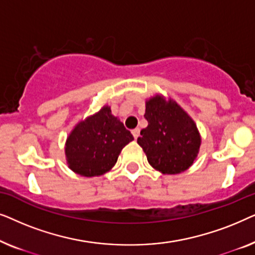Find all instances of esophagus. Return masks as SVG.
Returning <instances> with one entry per match:
<instances>
[{"label":"esophagus","mask_w":255,"mask_h":255,"mask_svg":"<svg viewBox=\"0 0 255 255\" xmlns=\"http://www.w3.org/2000/svg\"><path fill=\"white\" fill-rule=\"evenodd\" d=\"M139 133H140V130H139V128H134V130H132V135H133L134 139H137L139 137Z\"/></svg>","instance_id":"34e87169"}]
</instances>
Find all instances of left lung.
Wrapping results in <instances>:
<instances>
[{
  "label": "left lung",
  "mask_w": 255,
  "mask_h": 255,
  "mask_svg": "<svg viewBox=\"0 0 255 255\" xmlns=\"http://www.w3.org/2000/svg\"><path fill=\"white\" fill-rule=\"evenodd\" d=\"M147 128L137 139L153 168L162 174H180L196 160L202 142L193 118L176 101L155 94L145 102Z\"/></svg>",
  "instance_id": "8db88e82"
}]
</instances>
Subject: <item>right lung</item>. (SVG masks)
Wrapping results in <instances>:
<instances>
[{"label": "right lung", "mask_w": 255, "mask_h": 255, "mask_svg": "<svg viewBox=\"0 0 255 255\" xmlns=\"http://www.w3.org/2000/svg\"><path fill=\"white\" fill-rule=\"evenodd\" d=\"M133 140L121 120L103 106L94 115L80 121L65 142L69 169L81 176H100L116 165L125 146Z\"/></svg>", "instance_id": "right-lung-1"}]
</instances>
